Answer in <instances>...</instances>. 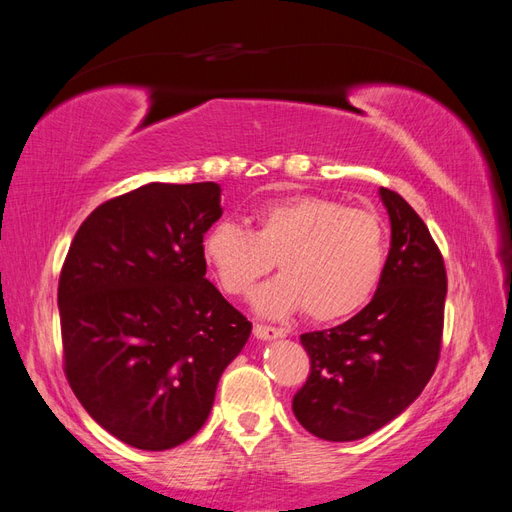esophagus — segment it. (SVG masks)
<instances>
[{
	"mask_svg": "<svg viewBox=\"0 0 512 512\" xmlns=\"http://www.w3.org/2000/svg\"><path fill=\"white\" fill-rule=\"evenodd\" d=\"M254 337L262 339V342H269V339L286 337V331L277 327H267V324H254Z\"/></svg>",
	"mask_w": 512,
	"mask_h": 512,
	"instance_id": "esophagus-1",
	"label": "esophagus"
}]
</instances>
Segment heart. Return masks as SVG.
Masks as SVG:
<instances>
[{
    "instance_id": "b5f03b06",
    "label": "heart",
    "mask_w": 512,
    "mask_h": 512,
    "mask_svg": "<svg viewBox=\"0 0 512 512\" xmlns=\"http://www.w3.org/2000/svg\"><path fill=\"white\" fill-rule=\"evenodd\" d=\"M254 232L232 220L213 222L200 254L228 294H245L275 262L284 275L254 294L265 316L305 307L316 322L359 312L380 286L386 230L374 211L344 207L318 194L265 200L252 209Z\"/></svg>"
}]
</instances>
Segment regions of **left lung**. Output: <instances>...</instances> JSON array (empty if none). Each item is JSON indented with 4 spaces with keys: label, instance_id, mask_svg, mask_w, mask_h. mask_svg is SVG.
Returning a JSON list of instances; mask_svg holds the SVG:
<instances>
[{
    "label": "left lung",
    "instance_id": "1",
    "mask_svg": "<svg viewBox=\"0 0 512 512\" xmlns=\"http://www.w3.org/2000/svg\"><path fill=\"white\" fill-rule=\"evenodd\" d=\"M391 250L380 286L359 314L303 333L312 369L292 399L297 421L329 442L361 440L423 393L440 356L446 271L429 228L397 192L380 188Z\"/></svg>",
    "mask_w": 512,
    "mask_h": 512
}]
</instances>
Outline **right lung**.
I'll list each match as a JSON object with an SVG mask.
<instances>
[{"label": "right lung", "mask_w": 512, "mask_h": 512, "mask_svg": "<svg viewBox=\"0 0 512 512\" xmlns=\"http://www.w3.org/2000/svg\"><path fill=\"white\" fill-rule=\"evenodd\" d=\"M218 183H147L106 200L74 235L57 305L66 376L94 421L141 451L205 425L252 322L205 280L200 241Z\"/></svg>", "instance_id": "right-lung-1"}]
</instances>
